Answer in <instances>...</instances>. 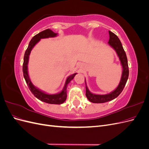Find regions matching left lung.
Here are the masks:
<instances>
[{
    "instance_id": "left-lung-1",
    "label": "left lung",
    "mask_w": 149,
    "mask_h": 149,
    "mask_svg": "<svg viewBox=\"0 0 149 149\" xmlns=\"http://www.w3.org/2000/svg\"><path fill=\"white\" fill-rule=\"evenodd\" d=\"M109 40L108 43H109L112 48H114L119 58L121 65L123 66V73H122L121 79L118 86L117 87L114 91L109 94H102V95H101V94H95L90 92L86 83L85 80L86 96L89 101L93 103H104L112 101L114 99L116 98L123 91L129 77V66L127 58L123 47L122 45V43L118 37V36L116 34L112 33L111 31H109Z\"/></svg>"
}]
</instances>
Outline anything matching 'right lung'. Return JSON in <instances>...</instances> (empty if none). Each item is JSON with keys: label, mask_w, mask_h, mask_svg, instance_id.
I'll use <instances>...</instances> for the list:
<instances>
[{"label": "right lung", "mask_w": 149, "mask_h": 149, "mask_svg": "<svg viewBox=\"0 0 149 149\" xmlns=\"http://www.w3.org/2000/svg\"><path fill=\"white\" fill-rule=\"evenodd\" d=\"M57 35L58 33L53 32V31L50 29H47L35 35L30 40L29 47L27 49H26L25 55H24V63H23L24 77L25 79L26 84L28 85L29 89L30 90V91L32 93L33 95L37 99H38L39 100L48 104H61L63 103L66 101V97H67L66 89L68 87V84L74 78L75 75L77 73H74L67 78L65 86H64V88L60 93L55 94H49L44 93L43 91H41V90H40L39 89L34 86L32 83L31 82L29 78V73H28L27 65H28L29 58L30 52L35 45L37 44L42 38L55 37L56 36H57Z\"/></svg>", "instance_id": "1"}]
</instances>
